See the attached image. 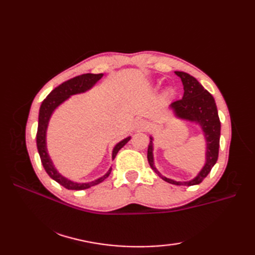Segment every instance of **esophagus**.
<instances>
[{
  "label": "esophagus",
  "instance_id": "1",
  "mask_svg": "<svg viewBox=\"0 0 255 255\" xmlns=\"http://www.w3.org/2000/svg\"><path fill=\"white\" fill-rule=\"evenodd\" d=\"M138 127H139V129H141V130H145V129L148 128V124L145 122H139Z\"/></svg>",
  "mask_w": 255,
  "mask_h": 255
}]
</instances>
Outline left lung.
Wrapping results in <instances>:
<instances>
[{
    "label": "left lung",
    "mask_w": 255,
    "mask_h": 255,
    "mask_svg": "<svg viewBox=\"0 0 255 255\" xmlns=\"http://www.w3.org/2000/svg\"><path fill=\"white\" fill-rule=\"evenodd\" d=\"M175 74L182 80L184 95L183 99L173 102L170 106L178 118L187 119V121L195 122L200 125L204 131L206 142H207L206 163L202 171L199 172V174L189 182H176L165 176H162L153 165L152 138H150L151 141L148 145V161L151 169L159 176H161L162 180L170 184H174V185L192 186L202 183L204 178L208 175V173L213 169L216 162H217L220 140V119L213 95L208 91H206L202 84L188 73L175 71Z\"/></svg>",
    "instance_id": "obj_1"
}]
</instances>
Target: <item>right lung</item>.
Listing matches in <instances>:
<instances>
[{
    "label": "right lung",
    "mask_w": 255,
    "mask_h": 255,
    "mask_svg": "<svg viewBox=\"0 0 255 255\" xmlns=\"http://www.w3.org/2000/svg\"><path fill=\"white\" fill-rule=\"evenodd\" d=\"M103 77V73L99 74H93V73H85L81 74L75 77L73 79H70L66 82H63L56 88L55 90L51 91V93L48 95L44 102L41 103L40 110H39V117H38V129H37V134H36V141H37V149L38 153L40 155L41 163L44 165V169L48 173L52 180L58 182L60 185L66 187L68 189H75V191H81V189H86L90 188L91 186L97 185L101 182H103L105 178L111 174L112 169H110L104 176H102L97 180L90 182V183H74L72 181L68 180V178L63 177L60 173H58L57 170L53 166L52 162L48 155L47 152V147H46V131L48 127V123H49V118L51 116L52 112L55 111L59 105L61 104L62 102L66 101L68 97H70L73 94L78 93H83V92L90 90L92 86H93L97 81H99ZM130 137L124 139L123 141L116 144V147L113 150V159H115L117 152L121 150L125 144H126Z\"/></svg>",
    "instance_id": "1"
}]
</instances>
